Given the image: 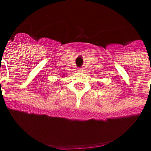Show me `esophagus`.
<instances>
[{"label": "esophagus", "instance_id": "obj_1", "mask_svg": "<svg viewBox=\"0 0 151 151\" xmlns=\"http://www.w3.org/2000/svg\"><path fill=\"white\" fill-rule=\"evenodd\" d=\"M84 71H85V70H84L83 68L78 69V72H80V73H84Z\"/></svg>", "mask_w": 151, "mask_h": 151}]
</instances>
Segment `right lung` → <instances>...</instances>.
Masks as SVG:
<instances>
[{
	"mask_svg": "<svg viewBox=\"0 0 151 151\" xmlns=\"http://www.w3.org/2000/svg\"><path fill=\"white\" fill-rule=\"evenodd\" d=\"M62 74H63V73H62ZM63 76H64V75H63V76H62V77H63Z\"/></svg>",
	"mask_w": 151,
	"mask_h": 151,
	"instance_id": "1",
	"label": "right lung"
}]
</instances>
